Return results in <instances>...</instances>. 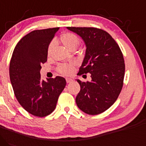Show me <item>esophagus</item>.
<instances>
[{
    "mask_svg": "<svg viewBox=\"0 0 146 146\" xmlns=\"http://www.w3.org/2000/svg\"><path fill=\"white\" fill-rule=\"evenodd\" d=\"M73 79L72 78H66V82L68 83H71V82H72Z\"/></svg>",
    "mask_w": 146,
    "mask_h": 146,
    "instance_id": "34e87169",
    "label": "esophagus"
}]
</instances>
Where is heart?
Returning a JSON list of instances; mask_svg holds the SVG:
<instances>
[{"label": "heart", "mask_w": 146, "mask_h": 146, "mask_svg": "<svg viewBox=\"0 0 146 146\" xmlns=\"http://www.w3.org/2000/svg\"><path fill=\"white\" fill-rule=\"evenodd\" d=\"M60 41L69 50H72V49H76L80 43V39L76 34L70 32H67V33L63 34L60 37ZM52 42L49 45L48 48H47V54L50 55V52H51ZM75 67L74 63H63L58 65L57 70L59 73L63 75H70L73 72L74 69Z\"/></svg>", "instance_id": "1"}]
</instances>
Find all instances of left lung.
<instances>
[{
  "label": "left lung",
  "instance_id": "obj_1",
  "mask_svg": "<svg viewBox=\"0 0 146 146\" xmlns=\"http://www.w3.org/2000/svg\"><path fill=\"white\" fill-rule=\"evenodd\" d=\"M79 35L86 45L85 58L78 75L90 73L92 81H76L81 90L76 97L78 108L91 115L107 110L117 101L125 75L123 56L110 34L95 27H68Z\"/></svg>",
  "mask_w": 146,
  "mask_h": 146
}]
</instances>
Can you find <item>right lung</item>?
<instances>
[{
	"instance_id": "1",
	"label": "right lung",
	"mask_w": 146,
	"mask_h": 146,
	"mask_svg": "<svg viewBox=\"0 0 146 146\" xmlns=\"http://www.w3.org/2000/svg\"><path fill=\"white\" fill-rule=\"evenodd\" d=\"M59 27L31 32L16 45L9 63V77L16 99L36 117L49 115L56 108L58 96L66 86L63 77L41 79L42 63L47 59V48Z\"/></svg>"
}]
</instances>
